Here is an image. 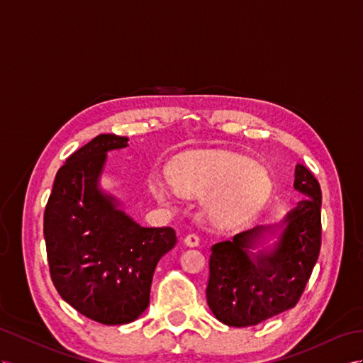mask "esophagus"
<instances>
[{
  "mask_svg": "<svg viewBox=\"0 0 363 363\" xmlns=\"http://www.w3.org/2000/svg\"><path fill=\"white\" fill-rule=\"evenodd\" d=\"M184 244L187 247H198L199 245V236L190 233V235H185L184 236Z\"/></svg>",
  "mask_w": 363,
  "mask_h": 363,
  "instance_id": "34e87169",
  "label": "esophagus"
}]
</instances>
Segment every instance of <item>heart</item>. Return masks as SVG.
<instances>
[{
	"label": "heart",
	"mask_w": 363,
	"mask_h": 363,
	"mask_svg": "<svg viewBox=\"0 0 363 363\" xmlns=\"http://www.w3.org/2000/svg\"><path fill=\"white\" fill-rule=\"evenodd\" d=\"M169 179L185 196H206V213L222 227L245 224L272 194V179L264 169L247 157L224 152L182 156L170 165ZM152 191L157 201H170V190L162 182L155 181Z\"/></svg>",
	"instance_id": "b5f03b06"
}]
</instances>
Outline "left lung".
<instances>
[{"label": "left lung", "instance_id": "obj_1", "mask_svg": "<svg viewBox=\"0 0 363 363\" xmlns=\"http://www.w3.org/2000/svg\"><path fill=\"white\" fill-rule=\"evenodd\" d=\"M294 189L303 199L281 224L257 225L211 247L207 303L228 327H252L299 302L320 252L322 191L318 179L297 164ZM273 249L255 252L268 234Z\"/></svg>", "mask_w": 363, "mask_h": 363}]
</instances>
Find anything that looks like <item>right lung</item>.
<instances>
[{
  "mask_svg": "<svg viewBox=\"0 0 363 363\" xmlns=\"http://www.w3.org/2000/svg\"><path fill=\"white\" fill-rule=\"evenodd\" d=\"M127 141L99 135L70 155L44 211L55 288L82 315L104 325L133 322L145 311L155 268L176 244L172 227H141L99 189L107 152Z\"/></svg>",
  "mask_w": 363,
  "mask_h": 363,
  "instance_id": "right-lung-1",
  "label": "right lung"
}]
</instances>
